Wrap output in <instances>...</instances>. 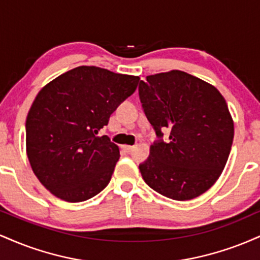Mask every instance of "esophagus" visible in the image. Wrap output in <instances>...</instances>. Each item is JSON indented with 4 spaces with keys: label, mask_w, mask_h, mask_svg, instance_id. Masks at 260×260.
I'll return each instance as SVG.
<instances>
[{
    "label": "esophagus",
    "mask_w": 260,
    "mask_h": 260,
    "mask_svg": "<svg viewBox=\"0 0 260 260\" xmlns=\"http://www.w3.org/2000/svg\"><path fill=\"white\" fill-rule=\"evenodd\" d=\"M123 149L127 151V153H131V151H133L134 147L133 145H123Z\"/></svg>",
    "instance_id": "esophagus-1"
}]
</instances>
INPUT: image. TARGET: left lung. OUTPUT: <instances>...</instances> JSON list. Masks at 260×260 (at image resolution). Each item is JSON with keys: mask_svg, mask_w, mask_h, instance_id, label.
<instances>
[{"mask_svg": "<svg viewBox=\"0 0 260 260\" xmlns=\"http://www.w3.org/2000/svg\"><path fill=\"white\" fill-rule=\"evenodd\" d=\"M139 99L157 140L139 165L155 192L189 201L221 175L234 140V121L220 91L182 71L148 76L139 83ZM169 129L168 142L162 139Z\"/></svg>", "mask_w": 260, "mask_h": 260, "instance_id": "obj_1", "label": "left lung"}]
</instances>
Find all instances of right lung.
Listing matches in <instances>:
<instances>
[{
  "label": "right lung",
  "instance_id": "1",
  "mask_svg": "<svg viewBox=\"0 0 260 260\" xmlns=\"http://www.w3.org/2000/svg\"><path fill=\"white\" fill-rule=\"evenodd\" d=\"M138 83L139 77L80 66L39 91L26 116V154L53 196L84 202L109 184L120 149L98 134Z\"/></svg>",
  "mask_w": 260,
  "mask_h": 260
}]
</instances>
